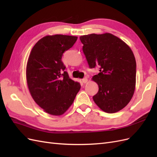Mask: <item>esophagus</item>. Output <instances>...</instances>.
Returning a JSON list of instances; mask_svg holds the SVG:
<instances>
[{
  "label": "esophagus",
  "mask_w": 157,
  "mask_h": 157,
  "mask_svg": "<svg viewBox=\"0 0 157 157\" xmlns=\"http://www.w3.org/2000/svg\"><path fill=\"white\" fill-rule=\"evenodd\" d=\"M82 81L83 83H86L88 82V78H84L82 80Z\"/></svg>",
  "instance_id": "1"
}]
</instances>
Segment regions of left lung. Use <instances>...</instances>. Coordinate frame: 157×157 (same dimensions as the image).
Masks as SVG:
<instances>
[{
	"label": "left lung",
	"instance_id": "left-lung-1",
	"mask_svg": "<svg viewBox=\"0 0 157 157\" xmlns=\"http://www.w3.org/2000/svg\"><path fill=\"white\" fill-rule=\"evenodd\" d=\"M80 39L89 67H99V73L92 78L99 87L94 101L105 113L121 111L130 101L136 88V62L132 50L109 33L82 35Z\"/></svg>",
	"mask_w": 157,
	"mask_h": 157
}]
</instances>
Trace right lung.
<instances>
[{
    "mask_svg": "<svg viewBox=\"0 0 157 157\" xmlns=\"http://www.w3.org/2000/svg\"><path fill=\"white\" fill-rule=\"evenodd\" d=\"M77 39L70 35H47L38 41L30 52L26 67L27 86L36 103L50 115L64 114L80 89V84L64 71L61 61L63 52Z\"/></svg>",
    "mask_w": 157,
    "mask_h": 157,
    "instance_id": "add662e5",
    "label": "right lung"
}]
</instances>
